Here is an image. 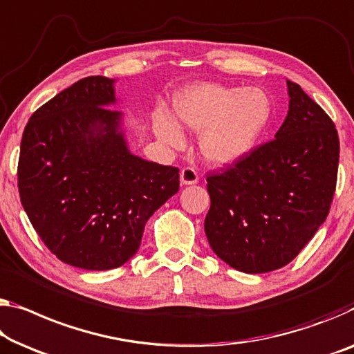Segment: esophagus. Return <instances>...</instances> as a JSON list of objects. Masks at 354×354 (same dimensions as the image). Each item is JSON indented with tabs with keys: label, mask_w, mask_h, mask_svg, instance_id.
Returning <instances> with one entry per match:
<instances>
[{
	"label": "esophagus",
	"mask_w": 354,
	"mask_h": 354,
	"mask_svg": "<svg viewBox=\"0 0 354 354\" xmlns=\"http://www.w3.org/2000/svg\"><path fill=\"white\" fill-rule=\"evenodd\" d=\"M179 179H181V184H184V186H192V184H197L198 175L194 168L186 167L179 173Z\"/></svg>",
	"instance_id": "1"
}]
</instances>
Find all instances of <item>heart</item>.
Here are the masks:
<instances>
[{"mask_svg": "<svg viewBox=\"0 0 354 354\" xmlns=\"http://www.w3.org/2000/svg\"><path fill=\"white\" fill-rule=\"evenodd\" d=\"M178 122L200 136V151L216 167H234L252 154L272 119L268 95L256 87L195 84L175 98ZM167 113H157L156 133L173 147L183 145L181 129Z\"/></svg>", "mask_w": 354, "mask_h": 354, "instance_id": "1", "label": "heart"}]
</instances>
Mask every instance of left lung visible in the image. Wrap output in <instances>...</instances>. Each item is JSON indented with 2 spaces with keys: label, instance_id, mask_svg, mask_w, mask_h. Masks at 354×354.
Here are the masks:
<instances>
[{
  "label": "left lung",
  "instance_id": "8db88e82",
  "mask_svg": "<svg viewBox=\"0 0 354 354\" xmlns=\"http://www.w3.org/2000/svg\"><path fill=\"white\" fill-rule=\"evenodd\" d=\"M286 84L289 109L275 140L207 178L205 234L214 254L239 272L291 262L328 218L335 192V125L299 84Z\"/></svg>",
  "mask_w": 354,
  "mask_h": 354
}]
</instances>
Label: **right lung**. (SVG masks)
<instances>
[{
	"mask_svg": "<svg viewBox=\"0 0 354 354\" xmlns=\"http://www.w3.org/2000/svg\"><path fill=\"white\" fill-rule=\"evenodd\" d=\"M115 79L84 77L31 115L20 143L19 194L62 262L111 270L138 251L147 219L179 189V170L131 154Z\"/></svg>",
	"mask_w": 354,
	"mask_h": 354,
	"instance_id": "1",
	"label": "right lung"
}]
</instances>
